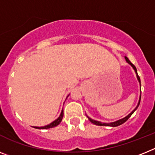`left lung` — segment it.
Returning <instances> with one entry per match:
<instances>
[{
    "label": "left lung",
    "instance_id": "8db88e82",
    "mask_svg": "<svg viewBox=\"0 0 155 155\" xmlns=\"http://www.w3.org/2000/svg\"><path fill=\"white\" fill-rule=\"evenodd\" d=\"M125 58L126 61L128 62V63L130 65H131V66H132V68H133V69L135 70V71H136V77H137V80H139V82H140V87H141V84H140V76H139V75H138V74H137V70H136V68L135 67V65H134V64H133L132 63V62L130 61H129V60H128V58H127V57H125V58ZM140 99H141V95H140V100H139V102H138V105H137V106H136V109H135V110H132V113H130V114H128V116H126L125 117L122 118V119L118 120H117V121L111 122V123H102V122L97 121V120H94L91 119V118H90L89 117H88V119H89L90 121L91 122V123H93V124H96V125H99V126H110V127H117V126L120 125V124H124V122H125V121H127V120H128V118H129L130 117H131V116L132 115V114H133L134 112H135V111H136V110H137L138 106H140Z\"/></svg>",
    "mask_w": 155,
    "mask_h": 155
}]
</instances>
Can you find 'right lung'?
Wrapping results in <instances>:
<instances>
[{
	"label": "right lung",
	"instance_id": "right-lung-1",
	"mask_svg": "<svg viewBox=\"0 0 155 155\" xmlns=\"http://www.w3.org/2000/svg\"><path fill=\"white\" fill-rule=\"evenodd\" d=\"M63 116H64V110H61V113L60 114L59 117L58 118L57 120H55L54 121H53L52 123H50L48 125H45L43 126V127H34L35 128H38V129H47V128H53V127H56V126H58V124L61 122L62 120V118H63Z\"/></svg>",
	"mask_w": 155,
	"mask_h": 155
}]
</instances>
